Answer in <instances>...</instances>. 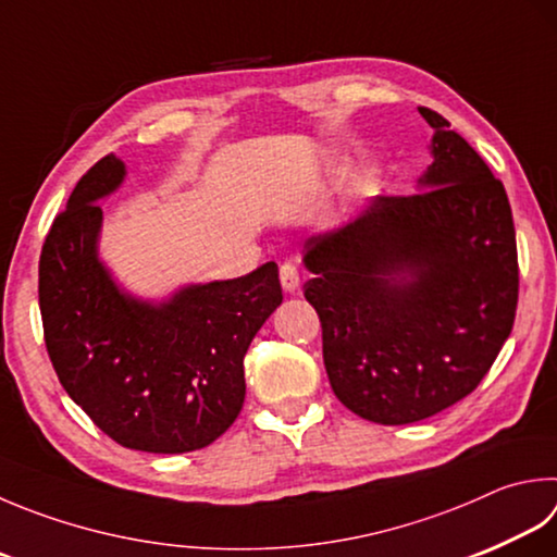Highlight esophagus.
Listing matches in <instances>:
<instances>
[{
  "label": "esophagus",
  "mask_w": 557,
  "mask_h": 557,
  "mask_svg": "<svg viewBox=\"0 0 557 557\" xmlns=\"http://www.w3.org/2000/svg\"><path fill=\"white\" fill-rule=\"evenodd\" d=\"M281 286L286 293H298L300 290V274H298V267L293 264V261H286V264H281Z\"/></svg>",
  "instance_id": "obj_1"
}]
</instances>
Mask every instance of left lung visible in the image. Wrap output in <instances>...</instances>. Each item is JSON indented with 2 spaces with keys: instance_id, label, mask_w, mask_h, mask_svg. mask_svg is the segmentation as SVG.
I'll return each mask as SVG.
<instances>
[{
  "instance_id": "obj_1",
  "label": "left lung",
  "mask_w": 557,
  "mask_h": 557,
  "mask_svg": "<svg viewBox=\"0 0 557 557\" xmlns=\"http://www.w3.org/2000/svg\"><path fill=\"white\" fill-rule=\"evenodd\" d=\"M434 162L409 196H375L302 245L334 395L375 424L463 400L511 334L517 235L505 186L432 109Z\"/></svg>"
}]
</instances>
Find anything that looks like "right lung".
I'll use <instances>...</instances> for the list:
<instances>
[{
  "mask_svg": "<svg viewBox=\"0 0 557 557\" xmlns=\"http://www.w3.org/2000/svg\"><path fill=\"white\" fill-rule=\"evenodd\" d=\"M123 180L125 164L107 154L52 220L38 264L48 356L115 444L186 454L213 444L243 409L245 354L283 300L278 267L191 283L160 302L135 298L99 259V201Z\"/></svg>",
  "mask_w": 557,
  "mask_h": 557,
  "instance_id": "1",
  "label": "right lung"
}]
</instances>
